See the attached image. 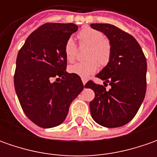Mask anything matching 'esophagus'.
<instances>
[{
  "label": "esophagus",
  "mask_w": 157,
  "mask_h": 157,
  "mask_svg": "<svg viewBox=\"0 0 157 157\" xmlns=\"http://www.w3.org/2000/svg\"><path fill=\"white\" fill-rule=\"evenodd\" d=\"M86 82H87L86 78H82V83H83V85H84V86L86 85Z\"/></svg>",
  "instance_id": "obj_1"
}]
</instances>
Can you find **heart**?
Wrapping results in <instances>:
<instances>
[{"label":"heart","instance_id":"1","mask_svg":"<svg viewBox=\"0 0 157 157\" xmlns=\"http://www.w3.org/2000/svg\"><path fill=\"white\" fill-rule=\"evenodd\" d=\"M77 36L80 45L89 46L86 54L87 60L71 65L68 71L71 73L86 78L98 71L99 64L103 67L109 63L112 56V44L101 31L93 28L82 29ZM77 52L78 48L73 39L66 40L63 46V54L68 62H74Z\"/></svg>","mask_w":157,"mask_h":157}]
</instances>
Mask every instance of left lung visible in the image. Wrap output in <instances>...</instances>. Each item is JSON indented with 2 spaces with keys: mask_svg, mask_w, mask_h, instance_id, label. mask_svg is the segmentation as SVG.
<instances>
[{
  "mask_svg": "<svg viewBox=\"0 0 157 157\" xmlns=\"http://www.w3.org/2000/svg\"><path fill=\"white\" fill-rule=\"evenodd\" d=\"M91 27L104 33L112 44L109 63L96 77L108 82L111 89L90 80L86 87L94 90L90 102L92 117L105 128H119L136 116L147 88V61L136 38L114 25L94 23Z\"/></svg>",
  "mask_w": 157,
  "mask_h": 157,
  "instance_id": "1",
  "label": "left lung"
}]
</instances>
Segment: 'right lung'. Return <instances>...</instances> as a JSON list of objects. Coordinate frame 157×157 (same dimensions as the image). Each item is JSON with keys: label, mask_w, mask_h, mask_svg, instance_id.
I'll list each match as a JSON object with an SVG mask.
<instances>
[{"label": "right lung", "mask_w": 157, "mask_h": 157, "mask_svg": "<svg viewBox=\"0 0 157 157\" xmlns=\"http://www.w3.org/2000/svg\"><path fill=\"white\" fill-rule=\"evenodd\" d=\"M78 29L74 23H45L28 36L18 52L15 93L26 116L40 128L62 123L84 88L79 76L66 71L63 54L66 40Z\"/></svg>", "instance_id": "obj_1"}]
</instances>
